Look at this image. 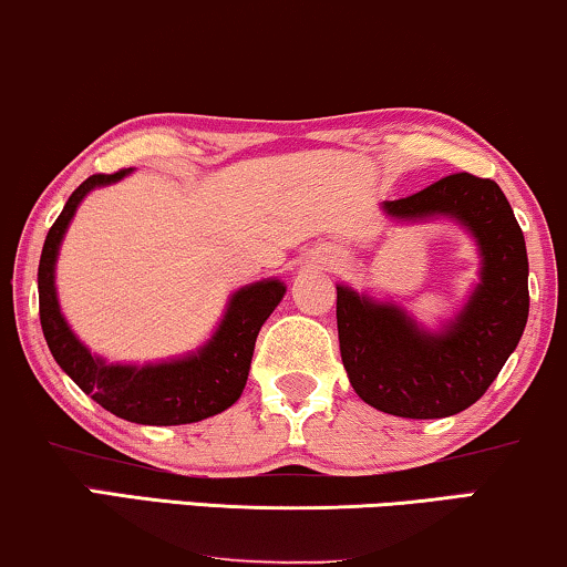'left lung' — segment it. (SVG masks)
<instances>
[{"label":"left lung","mask_w":567,"mask_h":567,"mask_svg":"<svg viewBox=\"0 0 567 567\" xmlns=\"http://www.w3.org/2000/svg\"><path fill=\"white\" fill-rule=\"evenodd\" d=\"M401 223L450 217L475 237L481 284L453 322L426 332L396 303L338 286L340 355L365 404L406 420H442L475 404L512 355L529 315V264L522 227L496 182L440 178L383 204Z\"/></svg>","instance_id":"1"}]
</instances>
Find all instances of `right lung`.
Wrapping results in <instances>:
<instances>
[{"label": "right lung", "mask_w": 567, "mask_h": 567, "mask_svg": "<svg viewBox=\"0 0 567 567\" xmlns=\"http://www.w3.org/2000/svg\"><path fill=\"white\" fill-rule=\"evenodd\" d=\"M127 174L130 168L89 176L69 196L59 219L48 229L38 266L40 324L55 363L106 412L120 420L155 426L202 422L225 412L240 399L260 327L284 299L286 286L278 278H268L235 291L212 340L186 358L147 365H117L92 355L61 315L55 297V258L81 199L92 188L120 182Z\"/></svg>", "instance_id": "add662e5"}]
</instances>
